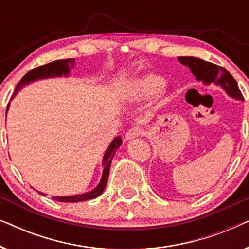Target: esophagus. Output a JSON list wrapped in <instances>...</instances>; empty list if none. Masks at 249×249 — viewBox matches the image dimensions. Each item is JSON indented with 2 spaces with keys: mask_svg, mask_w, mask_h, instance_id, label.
I'll return each instance as SVG.
<instances>
[{
  "mask_svg": "<svg viewBox=\"0 0 249 249\" xmlns=\"http://www.w3.org/2000/svg\"><path fill=\"white\" fill-rule=\"evenodd\" d=\"M142 129L136 127V128H131L129 129L127 131V134H125V141H131V139H135L139 137V136H142Z\"/></svg>",
  "mask_w": 249,
  "mask_h": 249,
  "instance_id": "1",
  "label": "esophagus"
}]
</instances>
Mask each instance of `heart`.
<instances>
[{"label":"heart","mask_w":249,"mask_h":249,"mask_svg":"<svg viewBox=\"0 0 249 249\" xmlns=\"http://www.w3.org/2000/svg\"><path fill=\"white\" fill-rule=\"evenodd\" d=\"M163 79L156 74H144L132 81L128 89V97L132 102L146 101L152 95L155 94V104L158 107L165 104L168 101V90L162 86Z\"/></svg>","instance_id":"heart-1"}]
</instances>
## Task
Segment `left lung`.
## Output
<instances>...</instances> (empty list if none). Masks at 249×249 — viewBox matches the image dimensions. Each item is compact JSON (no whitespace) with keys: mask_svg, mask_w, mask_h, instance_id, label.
Returning a JSON list of instances; mask_svg holds the SVG:
<instances>
[{"mask_svg":"<svg viewBox=\"0 0 249 249\" xmlns=\"http://www.w3.org/2000/svg\"><path fill=\"white\" fill-rule=\"evenodd\" d=\"M178 61L188 67L198 81H203L205 85L214 84L222 88L228 96L237 101H244L237 81L224 68L194 56H179Z\"/></svg>","mask_w":249,"mask_h":249,"instance_id":"1","label":"left lung"}]
</instances>
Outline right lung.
Returning <instances> with one entry per match:
<instances>
[{
	"mask_svg": "<svg viewBox=\"0 0 249 249\" xmlns=\"http://www.w3.org/2000/svg\"><path fill=\"white\" fill-rule=\"evenodd\" d=\"M74 64V59H66V60H57L53 61V62L44 64L35 69L30 70L28 73H26L25 76L21 78V80L19 81L17 85L15 93H13L11 100L19 93L20 89H22V87H25L26 85L30 83H34L36 80L40 79H47V78H56V77H69L71 68ZM10 107V103L6 107V113ZM122 144L121 137H115L113 141L111 142V144L108 145L107 151L104 153L103 161H102V165H103V172H102V177L98 185L95 187L94 189H91L90 192L84 193V194H78V195L72 196H53L52 198L57 200V202H64V203H77V202H84V200L93 199L96 198L104 192L105 187L107 185V179H108V173H110V166L112 159L117 152V149L120 147ZM38 192V190H37ZM40 195H46L42 192H38Z\"/></svg>",
	"mask_w": 249,
	"mask_h": 249,
	"instance_id": "1",
	"label": "right lung"
}]
</instances>
